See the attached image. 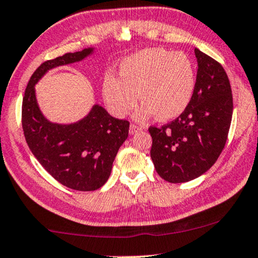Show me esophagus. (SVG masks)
Listing matches in <instances>:
<instances>
[{"label": "esophagus", "mask_w": 258, "mask_h": 258, "mask_svg": "<svg viewBox=\"0 0 258 258\" xmlns=\"http://www.w3.org/2000/svg\"><path fill=\"white\" fill-rule=\"evenodd\" d=\"M142 130H144V127L133 125V123H132V125L130 126V135H135V133L142 131Z\"/></svg>", "instance_id": "34e87169"}]
</instances>
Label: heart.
I'll return each instance as SVG.
<instances>
[{"label": "heart", "mask_w": 258, "mask_h": 258, "mask_svg": "<svg viewBox=\"0 0 258 258\" xmlns=\"http://www.w3.org/2000/svg\"><path fill=\"white\" fill-rule=\"evenodd\" d=\"M116 78L107 74L102 82V97L113 114L123 118L144 102L137 119L157 114L160 120L179 116L192 100L196 70L192 60L181 51L145 48L126 56Z\"/></svg>", "instance_id": "heart-1"}]
</instances>
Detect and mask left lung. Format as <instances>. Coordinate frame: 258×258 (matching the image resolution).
I'll return each mask as SVG.
<instances>
[{"mask_svg":"<svg viewBox=\"0 0 258 258\" xmlns=\"http://www.w3.org/2000/svg\"><path fill=\"white\" fill-rule=\"evenodd\" d=\"M198 71L192 100L172 122L151 126V159L169 183L204 174L224 149L232 118V94L224 68L196 48Z\"/></svg>","mask_w":258,"mask_h":258,"instance_id":"8db88e82","label":"left lung"}]
</instances>
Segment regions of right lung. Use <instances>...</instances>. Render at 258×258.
Instances as JSON below:
<instances>
[{
	"instance_id": "add662e5",
	"label": "right lung",
	"mask_w": 258,
	"mask_h": 258,
	"mask_svg": "<svg viewBox=\"0 0 258 258\" xmlns=\"http://www.w3.org/2000/svg\"><path fill=\"white\" fill-rule=\"evenodd\" d=\"M94 49L85 48L43 62L30 78L22 102L23 133L32 153L51 177L78 191L98 190L107 181L128 137L130 122L113 118L99 104L77 122H51L37 104L35 85L48 71L82 61Z\"/></svg>"
}]
</instances>
